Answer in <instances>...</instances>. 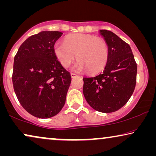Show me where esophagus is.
<instances>
[{
    "instance_id": "1",
    "label": "esophagus",
    "mask_w": 156,
    "mask_h": 156,
    "mask_svg": "<svg viewBox=\"0 0 156 156\" xmlns=\"http://www.w3.org/2000/svg\"><path fill=\"white\" fill-rule=\"evenodd\" d=\"M76 76V74H74V73H71V76H72V78L75 77Z\"/></svg>"
}]
</instances>
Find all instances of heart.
Here are the masks:
<instances>
[{
  "mask_svg": "<svg viewBox=\"0 0 156 156\" xmlns=\"http://www.w3.org/2000/svg\"><path fill=\"white\" fill-rule=\"evenodd\" d=\"M54 52L64 67H69L76 57L79 61L74 69L80 72L88 69L91 73L103 69L109 56L105 40L85 34H74L68 36L65 42H56Z\"/></svg>",
  "mask_w": 156,
  "mask_h": 156,
  "instance_id": "obj_1",
  "label": "heart"
}]
</instances>
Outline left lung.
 Returning <instances> with one entry per match:
<instances>
[{"label": "left lung", "mask_w": 156, "mask_h": 156, "mask_svg": "<svg viewBox=\"0 0 156 156\" xmlns=\"http://www.w3.org/2000/svg\"><path fill=\"white\" fill-rule=\"evenodd\" d=\"M99 33L107 42L109 56L103 72L83 78V94L94 109L112 113L123 107L133 94L137 65L129 44L112 31L100 30Z\"/></svg>", "instance_id": "8db88e82"}]
</instances>
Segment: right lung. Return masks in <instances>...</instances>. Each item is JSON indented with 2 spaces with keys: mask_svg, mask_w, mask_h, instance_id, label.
I'll return each mask as SVG.
<instances>
[{
  "mask_svg": "<svg viewBox=\"0 0 156 156\" xmlns=\"http://www.w3.org/2000/svg\"><path fill=\"white\" fill-rule=\"evenodd\" d=\"M59 31H42L27 38L14 58L12 84L18 101L40 119L55 116L65 104L71 75L57 60L55 43Z\"/></svg>",
  "mask_w": 156,
  "mask_h": 156,
  "instance_id": "right-lung-1",
  "label": "right lung"
}]
</instances>
